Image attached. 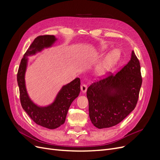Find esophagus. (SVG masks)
Segmentation results:
<instances>
[{"instance_id":"esophagus-1","label":"esophagus","mask_w":160,"mask_h":160,"mask_svg":"<svg viewBox=\"0 0 160 160\" xmlns=\"http://www.w3.org/2000/svg\"><path fill=\"white\" fill-rule=\"evenodd\" d=\"M81 89L82 93H85V92L87 91V89H88V85H87L85 84V83L82 84L81 86Z\"/></svg>"}]
</instances>
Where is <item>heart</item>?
<instances>
[{
    "instance_id": "obj_1",
    "label": "heart",
    "mask_w": 160,
    "mask_h": 160,
    "mask_svg": "<svg viewBox=\"0 0 160 160\" xmlns=\"http://www.w3.org/2000/svg\"><path fill=\"white\" fill-rule=\"evenodd\" d=\"M120 53L118 50L114 49L106 55L104 59L101 62L98 66V70L100 72H103L106 70H108L112 67L119 59Z\"/></svg>"
}]
</instances>
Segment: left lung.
Segmentation results:
<instances>
[{"mask_svg":"<svg viewBox=\"0 0 160 160\" xmlns=\"http://www.w3.org/2000/svg\"><path fill=\"white\" fill-rule=\"evenodd\" d=\"M142 83L139 61L133 51L117 74L92 83L87 91L91 123L98 129L113 127L135 109Z\"/></svg>","mask_w":160,"mask_h":160,"instance_id":"8db88e82","label":"left lung"}]
</instances>
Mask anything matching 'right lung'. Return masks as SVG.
I'll return each instance as SVG.
<instances>
[{"label": "right lung", "mask_w": 160, "mask_h": 160, "mask_svg": "<svg viewBox=\"0 0 160 160\" xmlns=\"http://www.w3.org/2000/svg\"><path fill=\"white\" fill-rule=\"evenodd\" d=\"M56 41L57 38L54 35L37 37L24 55L17 73L20 100L23 109L34 122L51 129L59 128L65 123L71 104L80 93V79L76 78L69 83L62 86L55 101L51 105L40 107L32 102L27 93L25 75L27 67V57L35 55L45 48L51 47Z\"/></svg>", "instance_id": "add662e5"}]
</instances>
